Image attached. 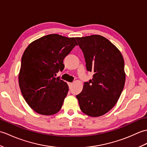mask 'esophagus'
<instances>
[{"instance_id":"obj_1","label":"esophagus","mask_w":147,"mask_h":147,"mask_svg":"<svg viewBox=\"0 0 147 147\" xmlns=\"http://www.w3.org/2000/svg\"><path fill=\"white\" fill-rule=\"evenodd\" d=\"M73 83H68V85H69V88H71V86L73 85Z\"/></svg>"}]
</instances>
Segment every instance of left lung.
Here are the masks:
<instances>
[{"label": "left lung", "mask_w": 147, "mask_h": 147, "mask_svg": "<svg viewBox=\"0 0 147 147\" xmlns=\"http://www.w3.org/2000/svg\"><path fill=\"white\" fill-rule=\"evenodd\" d=\"M93 78L76 95L81 111L90 117L104 115L119 98L126 80L124 61L116 47L101 35L76 38Z\"/></svg>", "instance_id": "obj_1"}]
</instances>
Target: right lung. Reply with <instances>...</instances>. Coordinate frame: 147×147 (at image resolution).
Segmentation results:
<instances>
[{
  "label": "right lung",
  "instance_id": "obj_1",
  "mask_svg": "<svg viewBox=\"0 0 147 147\" xmlns=\"http://www.w3.org/2000/svg\"><path fill=\"white\" fill-rule=\"evenodd\" d=\"M76 45L74 37L50 34L32 42L24 51L19 85L25 101L36 113L50 115L61 110L69 87L55 76L64 69V59Z\"/></svg>",
  "mask_w": 147,
  "mask_h": 147
}]
</instances>
